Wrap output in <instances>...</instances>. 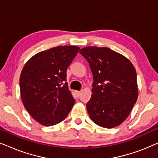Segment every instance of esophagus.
I'll use <instances>...</instances> for the list:
<instances>
[{
	"label": "esophagus",
	"mask_w": 158,
	"mask_h": 158,
	"mask_svg": "<svg viewBox=\"0 0 158 158\" xmlns=\"http://www.w3.org/2000/svg\"><path fill=\"white\" fill-rule=\"evenodd\" d=\"M81 91H75V94L77 95V97L80 96V95H81Z\"/></svg>",
	"instance_id": "obj_1"
}]
</instances>
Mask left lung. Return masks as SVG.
I'll return each instance as SVG.
<instances>
[{
	"label": "left lung",
	"instance_id": "1",
	"mask_svg": "<svg viewBox=\"0 0 158 158\" xmlns=\"http://www.w3.org/2000/svg\"><path fill=\"white\" fill-rule=\"evenodd\" d=\"M89 64L94 83L86 104L90 118L111 129L127 118L138 97L137 73L129 60L108 47H85L80 50Z\"/></svg>",
	"mask_w": 158,
	"mask_h": 158
}]
</instances>
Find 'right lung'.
<instances>
[{
	"mask_svg": "<svg viewBox=\"0 0 158 158\" xmlns=\"http://www.w3.org/2000/svg\"><path fill=\"white\" fill-rule=\"evenodd\" d=\"M80 48L59 46L30 58L20 77L23 104L36 122L44 126L61 122L75 103L66 82V72Z\"/></svg>",
	"mask_w": 158,
	"mask_h": 158,
	"instance_id": "right-lung-1",
	"label": "right lung"
}]
</instances>
